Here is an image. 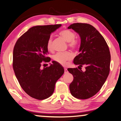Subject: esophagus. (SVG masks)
I'll return each instance as SVG.
<instances>
[{"label": "esophagus", "instance_id": "esophagus-1", "mask_svg": "<svg viewBox=\"0 0 121 121\" xmlns=\"http://www.w3.org/2000/svg\"><path fill=\"white\" fill-rule=\"evenodd\" d=\"M64 71H65V73H68V71L67 69H65Z\"/></svg>", "mask_w": 121, "mask_h": 121}]
</instances>
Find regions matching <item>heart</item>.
<instances>
[{
    "instance_id": "obj_1",
    "label": "heart",
    "mask_w": 121,
    "mask_h": 121,
    "mask_svg": "<svg viewBox=\"0 0 121 121\" xmlns=\"http://www.w3.org/2000/svg\"><path fill=\"white\" fill-rule=\"evenodd\" d=\"M59 35L65 40L68 42V45L71 48L76 49L79 45V42L77 39L74 38L75 34L70 30L65 29L59 32ZM47 48L50 51L52 49V37L49 38L47 42ZM73 57V55L71 52H57L53 55L52 59L56 62L61 65H65L66 61L71 60Z\"/></svg>"
}]
</instances>
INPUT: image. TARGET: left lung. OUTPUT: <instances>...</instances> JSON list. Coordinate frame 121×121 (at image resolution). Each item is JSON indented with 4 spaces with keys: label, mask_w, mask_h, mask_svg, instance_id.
<instances>
[{
    "label": "left lung",
    "mask_w": 121,
    "mask_h": 121,
    "mask_svg": "<svg viewBox=\"0 0 121 121\" xmlns=\"http://www.w3.org/2000/svg\"><path fill=\"white\" fill-rule=\"evenodd\" d=\"M68 28L73 30L81 37L80 53L74 57L73 63L80 67L84 66L86 69L84 72L77 68L67 69L73 76L69 91L76 98L86 99L100 91L108 77L110 50L104 37L91 25L75 23Z\"/></svg>",
    "instance_id": "8db88e82"
}]
</instances>
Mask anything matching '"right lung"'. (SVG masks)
Segmentation results:
<instances>
[{
	"instance_id": "right-lung-1",
	"label": "right lung",
	"mask_w": 121,
	"mask_h": 121,
	"mask_svg": "<svg viewBox=\"0 0 121 121\" xmlns=\"http://www.w3.org/2000/svg\"><path fill=\"white\" fill-rule=\"evenodd\" d=\"M61 25L36 26L22 35L13 48V66L20 86L27 94L38 100L50 97L55 83L64 73L62 66L55 61L40 69L41 62H49L47 42L51 33Z\"/></svg>"
}]
</instances>
